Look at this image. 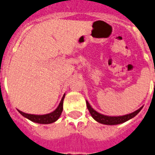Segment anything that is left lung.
Here are the masks:
<instances>
[{"label":"left lung","instance_id":"left-lung-1","mask_svg":"<svg viewBox=\"0 0 155 155\" xmlns=\"http://www.w3.org/2000/svg\"><path fill=\"white\" fill-rule=\"evenodd\" d=\"M87 108H88L89 111L91 113V116L97 121V122L102 123V124L105 125H118L121 124V123H123V122H126V121L130 120L132 118H134V116L138 114V113L140 111V110L142 109L141 107L140 108H139L138 110H137L136 111L133 113H130L129 115H122V116H107V115H104L98 113L97 111H96L95 110H94L91 107V106L90 105V104L88 103V101H87Z\"/></svg>","mask_w":155,"mask_h":155}]
</instances>
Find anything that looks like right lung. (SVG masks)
Masks as SVG:
<instances>
[{
	"label": "right lung",
	"mask_w": 155,
	"mask_h": 155,
	"mask_svg": "<svg viewBox=\"0 0 155 155\" xmlns=\"http://www.w3.org/2000/svg\"><path fill=\"white\" fill-rule=\"evenodd\" d=\"M64 96H63L62 99H61V102L59 104L58 107L53 112L47 114V115H31V114H26V113L22 112V111H19V110H18V111L22 116L25 117V118L29 119L32 122L40 123V124H50V123H52V122L58 120L59 117H60V115H61V112H62L63 110V101H64Z\"/></svg>",
	"instance_id": "add662e5"
}]
</instances>
